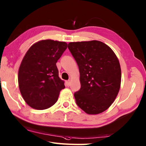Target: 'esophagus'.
<instances>
[{
  "label": "esophagus",
  "instance_id": "esophagus-1",
  "mask_svg": "<svg viewBox=\"0 0 146 146\" xmlns=\"http://www.w3.org/2000/svg\"><path fill=\"white\" fill-rule=\"evenodd\" d=\"M70 84H71V82H70V80H68V81H66V85L68 87H69V86H70Z\"/></svg>",
  "mask_w": 146,
  "mask_h": 146
}]
</instances>
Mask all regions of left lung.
I'll return each mask as SVG.
<instances>
[{"mask_svg": "<svg viewBox=\"0 0 146 146\" xmlns=\"http://www.w3.org/2000/svg\"><path fill=\"white\" fill-rule=\"evenodd\" d=\"M68 49L80 72V89L74 93L76 104L88 114L102 113L120 90L121 69L117 56L98 40L70 42Z\"/></svg>", "mask_w": 146, "mask_h": 146, "instance_id": "8db88e82", "label": "left lung"}]
</instances>
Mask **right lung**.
Segmentation results:
<instances>
[{"label":"right lung","instance_id":"add662e5","mask_svg":"<svg viewBox=\"0 0 146 146\" xmlns=\"http://www.w3.org/2000/svg\"><path fill=\"white\" fill-rule=\"evenodd\" d=\"M64 42L44 40L27 51L19 70V86L24 100L38 110L50 108L65 88L56 63L67 49Z\"/></svg>","mask_w":146,"mask_h":146}]
</instances>
